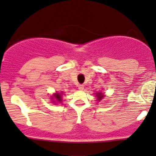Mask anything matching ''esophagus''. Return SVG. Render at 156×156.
<instances>
[{"instance_id": "esophagus-1", "label": "esophagus", "mask_w": 156, "mask_h": 156, "mask_svg": "<svg viewBox=\"0 0 156 156\" xmlns=\"http://www.w3.org/2000/svg\"><path fill=\"white\" fill-rule=\"evenodd\" d=\"M83 89V85H82V84L78 85V90H82Z\"/></svg>"}]
</instances>
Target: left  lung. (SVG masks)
<instances>
[{"mask_svg":"<svg viewBox=\"0 0 156 156\" xmlns=\"http://www.w3.org/2000/svg\"><path fill=\"white\" fill-rule=\"evenodd\" d=\"M95 95H96V96L97 97L98 101H101V100L103 99V97L105 96V95L103 94L102 93H100V92L99 93H95Z\"/></svg>","mask_w":156,"mask_h":156,"instance_id":"1","label":"left lung"}]
</instances>
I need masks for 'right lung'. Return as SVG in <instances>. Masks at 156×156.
<instances>
[{
    "mask_svg": "<svg viewBox=\"0 0 156 156\" xmlns=\"http://www.w3.org/2000/svg\"><path fill=\"white\" fill-rule=\"evenodd\" d=\"M62 95H63V92L61 93H56L51 96V99L52 102H62Z\"/></svg>",
    "mask_w": 156,
    "mask_h": 156,
    "instance_id": "right-lung-1",
    "label": "right lung"
}]
</instances>
